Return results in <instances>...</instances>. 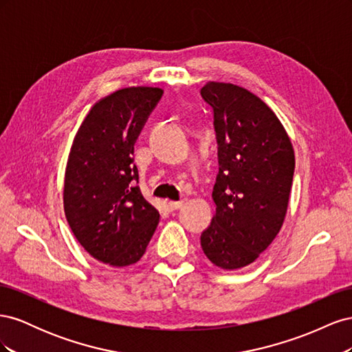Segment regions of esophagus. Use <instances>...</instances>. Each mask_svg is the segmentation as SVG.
Listing matches in <instances>:
<instances>
[{
    "instance_id": "1",
    "label": "esophagus",
    "mask_w": 352,
    "mask_h": 352,
    "mask_svg": "<svg viewBox=\"0 0 352 352\" xmlns=\"http://www.w3.org/2000/svg\"><path fill=\"white\" fill-rule=\"evenodd\" d=\"M184 206V202L182 201H168L167 202V208L170 210V211H175V210H179L180 207Z\"/></svg>"
}]
</instances>
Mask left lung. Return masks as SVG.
<instances>
[{
	"instance_id": "1",
	"label": "left lung",
	"mask_w": 352,
	"mask_h": 352,
	"mask_svg": "<svg viewBox=\"0 0 352 352\" xmlns=\"http://www.w3.org/2000/svg\"><path fill=\"white\" fill-rule=\"evenodd\" d=\"M201 97L212 109L219 158L216 216L201 247L217 267L235 270L257 260L283 225L294 148L276 114L250 91L210 82Z\"/></svg>"
}]
</instances>
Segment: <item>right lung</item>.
I'll list each match as a JSON object with an SVG mask.
<instances>
[{
  "label": "right lung",
  "instance_id": "obj_1",
  "mask_svg": "<svg viewBox=\"0 0 352 352\" xmlns=\"http://www.w3.org/2000/svg\"><path fill=\"white\" fill-rule=\"evenodd\" d=\"M163 89L136 87L94 105L74 136L65 176V212L79 243L114 267L135 264L160 214L136 186L133 146Z\"/></svg>",
  "mask_w": 352,
  "mask_h": 352
}]
</instances>
